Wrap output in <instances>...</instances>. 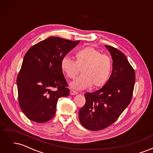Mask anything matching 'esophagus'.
Returning <instances> with one entry per match:
<instances>
[{"label": "esophagus", "instance_id": "obj_1", "mask_svg": "<svg viewBox=\"0 0 153 153\" xmlns=\"http://www.w3.org/2000/svg\"><path fill=\"white\" fill-rule=\"evenodd\" d=\"M78 94V92L76 91H74V90H71L70 91V94L71 95H75Z\"/></svg>", "mask_w": 153, "mask_h": 153}]
</instances>
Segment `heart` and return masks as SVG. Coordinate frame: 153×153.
I'll use <instances>...</instances> for the list:
<instances>
[{
	"label": "heart",
	"instance_id": "obj_1",
	"mask_svg": "<svg viewBox=\"0 0 153 153\" xmlns=\"http://www.w3.org/2000/svg\"><path fill=\"white\" fill-rule=\"evenodd\" d=\"M75 61L68 56L61 61L62 71L69 78H75L81 69L82 75L74 80L70 86L83 90L92 84L94 87L104 86L109 80L112 70L110 58L92 47H85L75 52Z\"/></svg>",
	"mask_w": 153,
	"mask_h": 153
}]
</instances>
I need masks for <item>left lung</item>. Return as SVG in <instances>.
Here are the masks:
<instances>
[{
    "instance_id": "1",
    "label": "left lung",
    "mask_w": 153,
    "mask_h": 153,
    "mask_svg": "<svg viewBox=\"0 0 153 153\" xmlns=\"http://www.w3.org/2000/svg\"><path fill=\"white\" fill-rule=\"evenodd\" d=\"M113 60L109 80L100 89L85 94V104L79 110V121L83 126L98 131L112 125L130 103L135 73L125 55L105 45Z\"/></svg>"
}]
</instances>
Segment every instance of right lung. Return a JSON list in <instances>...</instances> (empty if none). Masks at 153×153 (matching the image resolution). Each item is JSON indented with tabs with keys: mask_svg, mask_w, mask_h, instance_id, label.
<instances>
[{
	"mask_svg": "<svg viewBox=\"0 0 153 153\" xmlns=\"http://www.w3.org/2000/svg\"><path fill=\"white\" fill-rule=\"evenodd\" d=\"M79 42L50 37L25 53L16 82L20 108L31 121H50L55 115L59 98L69 95L61 61Z\"/></svg>",
	"mask_w": 153,
	"mask_h": 153,
	"instance_id": "add662e5",
	"label": "right lung"
}]
</instances>
